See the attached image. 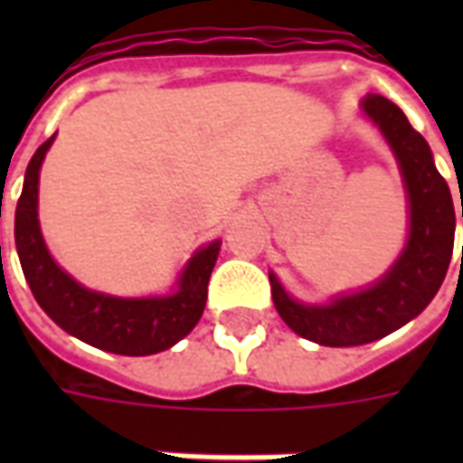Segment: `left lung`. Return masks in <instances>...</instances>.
Masks as SVG:
<instances>
[{
  "mask_svg": "<svg viewBox=\"0 0 463 463\" xmlns=\"http://www.w3.org/2000/svg\"><path fill=\"white\" fill-rule=\"evenodd\" d=\"M362 114L377 126L399 163L409 203V235L394 265L377 282L337 295L327 305L295 300L270 272L272 302L285 325L325 347L367 345L414 320L434 300L454 250V203L424 136L414 131L404 111L384 96H364Z\"/></svg>",
  "mask_w": 463,
  "mask_h": 463,
  "instance_id": "1",
  "label": "left lung"
}]
</instances>
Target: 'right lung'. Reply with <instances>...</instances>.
Here are the masks:
<instances>
[{
  "instance_id": "obj_1",
  "label": "right lung",
  "mask_w": 463,
  "mask_h": 463,
  "mask_svg": "<svg viewBox=\"0 0 463 463\" xmlns=\"http://www.w3.org/2000/svg\"><path fill=\"white\" fill-rule=\"evenodd\" d=\"M54 138L56 133L36 148L26 165L14 215L16 252L34 300L61 330L91 347L128 357H146L173 347L198 325L205 310L208 280L221 241L193 252L171 295L116 298L84 288L56 265L39 228V171Z\"/></svg>"
}]
</instances>
